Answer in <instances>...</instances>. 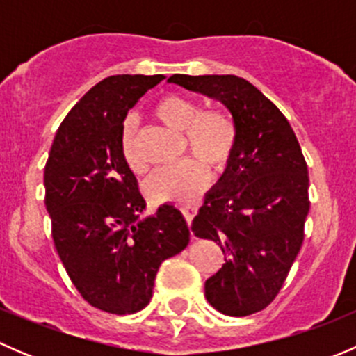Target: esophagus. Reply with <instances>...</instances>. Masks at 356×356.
I'll return each mask as SVG.
<instances>
[{
	"instance_id": "esophagus-1",
	"label": "esophagus",
	"mask_w": 356,
	"mask_h": 356,
	"mask_svg": "<svg viewBox=\"0 0 356 356\" xmlns=\"http://www.w3.org/2000/svg\"><path fill=\"white\" fill-rule=\"evenodd\" d=\"M181 210H182V215H184L186 222H188V225H191V222H193V218H195V215H196V211H198V208L191 207V204H184V207H182Z\"/></svg>"
}]
</instances>
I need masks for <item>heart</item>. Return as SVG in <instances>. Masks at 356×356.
I'll return each mask as SVG.
<instances>
[{
    "mask_svg": "<svg viewBox=\"0 0 356 356\" xmlns=\"http://www.w3.org/2000/svg\"><path fill=\"white\" fill-rule=\"evenodd\" d=\"M153 113L167 127L184 132L186 148L200 161L186 158L156 170L146 181V195L158 203H193L207 186L208 172L204 165L211 172H222L232 160L238 143L234 120L222 110H198L191 99L177 95L158 99ZM120 153L134 174L146 170V161L138 148V127L132 117L125 118L122 125Z\"/></svg>",
    "mask_w": 356,
    "mask_h": 356,
    "instance_id": "1",
    "label": "heart"
}]
</instances>
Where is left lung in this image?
I'll list each match as a JSON object with an SVG mask.
<instances>
[{"instance_id": "left-lung-1", "label": "left lung", "mask_w": 356, "mask_h": 356, "mask_svg": "<svg viewBox=\"0 0 356 356\" xmlns=\"http://www.w3.org/2000/svg\"><path fill=\"white\" fill-rule=\"evenodd\" d=\"M168 82L218 99L236 124L234 155L191 231L224 253L222 268L204 282L208 303L231 317L251 315L274 301L303 245L307 161L288 118L246 79L174 74Z\"/></svg>"}]
</instances>
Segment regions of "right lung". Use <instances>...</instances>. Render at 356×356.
Returning a JSON list of instances; mask_svg holds the SVG:
<instances>
[{
    "mask_svg": "<svg viewBox=\"0 0 356 356\" xmlns=\"http://www.w3.org/2000/svg\"><path fill=\"white\" fill-rule=\"evenodd\" d=\"M163 79L124 74L98 82L68 111L44 167V203L60 260L81 296L115 315L143 310L161 261L189 243L174 204L143 215L146 201L120 153L127 111Z\"/></svg>",
    "mask_w": 356,
    "mask_h": 356,
    "instance_id": "obj_1",
    "label": "right lung"
}]
</instances>
